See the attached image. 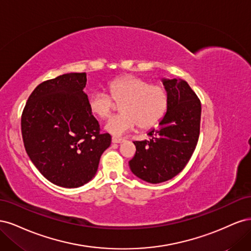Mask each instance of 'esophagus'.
<instances>
[{"mask_svg": "<svg viewBox=\"0 0 251 251\" xmlns=\"http://www.w3.org/2000/svg\"><path fill=\"white\" fill-rule=\"evenodd\" d=\"M112 142L113 143H121V142H124V139L118 138V137H112Z\"/></svg>", "mask_w": 251, "mask_h": 251, "instance_id": "1", "label": "esophagus"}]
</instances>
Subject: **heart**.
Here are the masks:
<instances>
[{
  "mask_svg": "<svg viewBox=\"0 0 251 251\" xmlns=\"http://www.w3.org/2000/svg\"><path fill=\"white\" fill-rule=\"evenodd\" d=\"M108 90L111 98L104 92H93L89 96L90 112L98 118H107L115 102L120 103V114L111 117L104 125V130L113 136H121L138 125L141 130H148L160 123L169 107V94L159 83H150L148 79L124 75L112 80ZM113 100L112 101L111 100Z\"/></svg>",
  "mask_w": 251,
  "mask_h": 251,
  "instance_id": "obj_1",
  "label": "heart"
}]
</instances>
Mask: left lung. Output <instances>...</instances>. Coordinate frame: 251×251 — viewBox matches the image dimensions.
Masks as SVG:
<instances>
[{
	"label": "left lung",
	"instance_id": "left-lung-1",
	"mask_svg": "<svg viewBox=\"0 0 251 251\" xmlns=\"http://www.w3.org/2000/svg\"><path fill=\"white\" fill-rule=\"evenodd\" d=\"M169 94L164 117L148 132L150 140L134 141L136 153L128 165L149 183H161L185 168L199 139L201 102L183 79L162 78Z\"/></svg>",
	"mask_w": 251,
	"mask_h": 251
}]
</instances>
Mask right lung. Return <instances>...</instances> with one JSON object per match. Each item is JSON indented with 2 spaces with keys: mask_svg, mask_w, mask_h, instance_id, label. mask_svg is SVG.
Listing matches in <instances>:
<instances>
[{
  "mask_svg": "<svg viewBox=\"0 0 251 251\" xmlns=\"http://www.w3.org/2000/svg\"><path fill=\"white\" fill-rule=\"evenodd\" d=\"M86 73H66L40 83L22 114L25 150L35 168L53 184L85 185L111 144L90 112Z\"/></svg>",
  "mask_w": 251,
  "mask_h": 251,
  "instance_id": "right-lung-1",
  "label": "right lung"
}]
</instances>
